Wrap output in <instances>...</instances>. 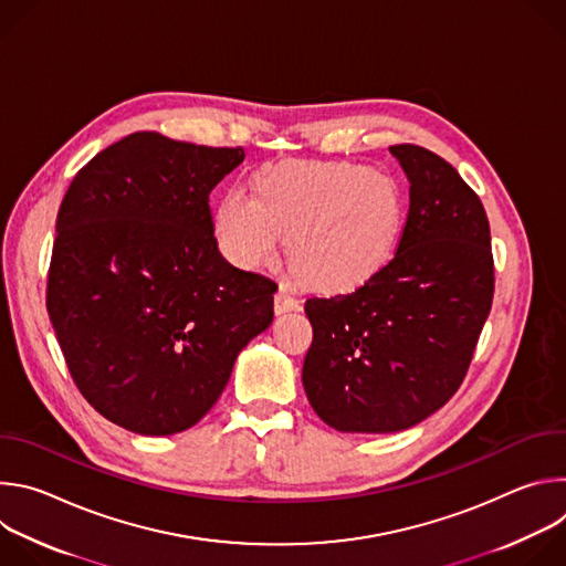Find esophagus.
<instances>
[{"mask_svg": "<svg viewBox=\"0 0 566 566\" xmlns=\"http://www.w3.org/2000/svg\"><path fill=\"white\" fill-rule=\"evenodd\" d=\"M302 304L297 297L291 295V291L286 286H280V291L275 293V313L282 315V313H289V311H300Z\"/></svg>", "mask_w": 566, "mask_h": 566, "instance_id": "esophagus-1", "label": "esophagus"}]
</instances>
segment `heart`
Instances as JSON below:
<instances>
[{"label": "heart", "instance_id": "obj_1", "mask_svg": "<svg viewBox=\"0 0 566 566\" xmlns=\"http://www.w3.org/2000/svg\"><path fill=\"white\" fill-rule=\"evenodd\" d=\"M398 186L358 164H282L255 179V197L228 192L214 210L219 253L237 269L273 266L284 239L300 277L325 293L365 284L402 230Z\"/></svg>", "mask_w": 566, "mask_h": 566}]
</instances>
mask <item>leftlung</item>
I'll use <instances>...</instances> for the list:
<instances>
[{
	"label": "left lung",
	"instance_id": "obj_1",
	"mask_svg": "<svg viewBox=\"0 0 566 566\" xmlns=\"http://www.w3.org/2000/svg\"><path fill=\"white\" fill-rule=\"evenodd\" d=\"M389 151L410 181L396 255L354 293L304 304L313 343L302 385L338 432H400L443 408L493 304L491 226L479 197L434 151Z\"/></svg>",
	"mask_w": 566,
	"mask_h": 566
}]
</instances>
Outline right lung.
I'll return each mask as SVG.
<instances>
[{"label": "right lung", "mask_w": 566, "mask_h": 566, "mask_svg": "<svg viewBox=\"0 0 566 566\" xmlns=\"http://www.w3.org/2000/svg\"><path fill=\"white\" fill-rule=\"evenodd\" d=\"M244 156L136 132L62 199L46 311L80 394L129 432L199 423L239 352L271 327L275 282L221 258L208 206Z\"/></svg>", "instance_id": "add662e5"}]
</instances>
